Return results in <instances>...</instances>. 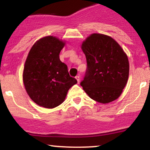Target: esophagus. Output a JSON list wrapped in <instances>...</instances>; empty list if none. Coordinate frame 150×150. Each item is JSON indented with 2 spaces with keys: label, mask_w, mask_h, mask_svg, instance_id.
Instances as JSON below:
<instances>
[{
  "label": "esophagus",
  "mask_w": 150,
  "mask_h": 150,
  "mask_svg": "<svg viewBox=\"0 0 150 150\" xmlns=\"http://www.w3.org/2000/svg\"><path fill=\"white\" fill-rule=\"evenodd\" d=\"M76 79L78 83L80 82V76H76Z\"/></svg>",
  "instance_id": "1"
}]
</instances>
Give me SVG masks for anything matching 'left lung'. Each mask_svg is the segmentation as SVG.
Wrapping results in <instances>:
<instances>
[{"instance_id":"8db88e82","label":"left lung","mask_w":150,"mask_h":150,"mask_svg":"<svg viewBox=\"0 0 150 150\" xmlns=\"http://www.w3.org/2000/svg\"><path fill=\"white\" fill-rule=\"evenodd\" d=\"M81 48L87 67L80 83L91 99L106 104L121 96L129 74L128 57L111 37L93 33L86 38Z\"/></svg>"}]
</instances>
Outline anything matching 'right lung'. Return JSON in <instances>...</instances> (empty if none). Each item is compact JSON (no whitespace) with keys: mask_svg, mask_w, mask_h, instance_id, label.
<instances>
[{"mask_svg":"<svg viewBox=\"0 0 150 150\" xmlns=\"http://www.w3.org/2000/svg\"><path fill=\"white\" fill-rule=\"evenodd\" d=\"M64 45L55 37H44L31 47L24 64L23 81L26 92L35 103L45 108L59 106L69 89L77 83L59 59Z\"/></svg>","mask_w":150,"mask_h":150,"instance_id":"add662e5","label":"right lung"}]
</instances>
